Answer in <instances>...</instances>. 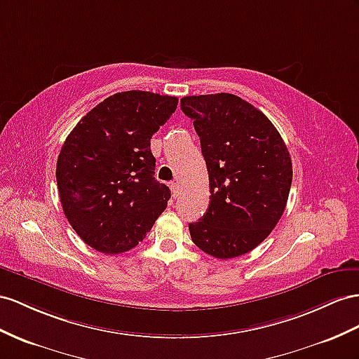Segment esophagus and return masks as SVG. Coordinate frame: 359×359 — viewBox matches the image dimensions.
<instances>
[{
    "instance_id": "obj_1",
    "label": "esophagus",
    "mask_w": 359,
    "mask_h": 359,
    "mask_svg": "<svg viewBox=\"0 0 359 359\" xmlns=\"http://www.w3.org/2000/svg\"><path fill=\"white\" fill-rule=\"evenodd\" d=\"M170 187H171L172 197H177V196H179V191H180V185H179V182H172Z\"/></svg>"
}]
</instances>
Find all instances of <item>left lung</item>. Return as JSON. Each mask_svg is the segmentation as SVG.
Listing matches in <instances>:
<instances>
[{
	"mask_svg": "<svg viewBox=\"0 0 359 359\" xmlns=\"http://www.w3.org/2000/svg\"><path fill=\"white\" fill-rule=\"evenodd\" d=\"M194 121L209 174V206L192 241L218 259L249 253L280 219L291 188L287 145L261 110L233 94L180 100Z\"/></svg>",
	"mask_w": 359,
	"mask_h": 359,
	"instance_id": "1",
	"label": "left lung"
}]
</instances>
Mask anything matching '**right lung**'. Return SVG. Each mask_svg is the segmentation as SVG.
I'll use <instances>...</instances> for the list:
<instances>
[{
    "mask_svg": "<svg viewBox=\"0 0 359 359\" xmlns=\"http://www.w3.org/2000/svg\"><path fill=\"white\" fill-rule=\"evenodd\" d=\"M177 97L147 90L110 95L80 119L63 142L56 179L63 212L92 249H133L167 208L170 188L154 177L151 136Z\"/></svg>",
    "mask_w": 359,
    "mask_h": 359,
    "instance_id": "add662e5",
    "label": "right lung"
}]
</instances>
